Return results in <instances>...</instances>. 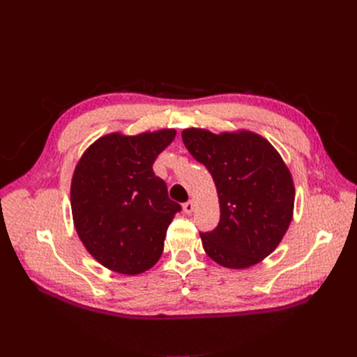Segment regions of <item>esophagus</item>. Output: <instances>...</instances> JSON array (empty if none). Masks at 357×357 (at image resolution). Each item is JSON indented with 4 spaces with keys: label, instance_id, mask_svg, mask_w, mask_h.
Instances as JSON below:
<instances>
[{
    "label": "esophagus",
    "instance_id": "34e87169",
    "mask_svg": "<svg viewBox=\"0 0 357 357\" xmlns=\"http://www.w3.org/2000/svg\"><path fill=\"white\" fill-rule=\"evenodd\" d=\"M193 208H195V205H193L192 199H189L188 202L183 204V211H185L186 214H190L193 211Z\"/></svg>",
    "mask_w": 357,
    "mask_h": 357
}]
</instances>
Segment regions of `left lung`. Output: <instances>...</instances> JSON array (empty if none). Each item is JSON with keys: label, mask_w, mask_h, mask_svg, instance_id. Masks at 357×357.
Here are the masks:
<instances>
[{"label": "left lung", "mask_w": 357, "mask_h": 357, "mask_svg": "<svg viewBox=\"0 0 357 357\" xmlns=\"http://www.w3.org/2000/svg\"><path fill=\"white\" fill-rule=\"evenodd\" d=\"M189 153L210 171L220 204L215 229L201 234L214 262L244 269L271 255L291 222L295 188L273 144L250 131L181 132Z\"/></svg>", "instance_id": "8db88e82"}]
</instances>
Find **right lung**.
Returning <instances> with one entry per match:
<instances>
[{"instance_id": "right-lung-1", "label": "right lung", "mask_w": 357, "mask_h": 357, "mask_svg": "<svg viewBox=\"0 0 357 357\" xmlns=\"http://www.w3.org/2000/svg\"><path fill=\"white\" fill-rule=\"evenodd\" d=\"M176 129L107 134L89 146L71 180V211L83 245L102 266L135 275L152 268L180 204L171 201L153 162Z\"/></svg>"}]
</instances>
